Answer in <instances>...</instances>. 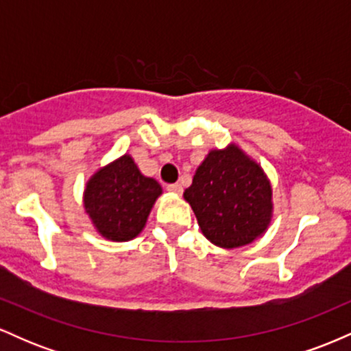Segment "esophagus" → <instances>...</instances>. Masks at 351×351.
<instances>
[{
  "mask_svg": "<svg viewBox=\"0 0 351 351\" xmlns=\"http://www.w3.org/2000/svg\"><path fill=\"white\" fill-rule=\"evenodd\" d=\"M167 189L171 193H176V195H181L183 193V186H181L180 183H171V184H167Z\"/></svg>",
  "mask_w": 351,
  "mask_h": 351,
  "instance_id": "34e87169",
  "label": "esophagus"
}]
</instances>
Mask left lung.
<instances>
[{
  "label": "left lung",
  "mask_w": 351,
  "mask_h": 351,
  "mask_svg": "<svg viewBox=\"0 0 351 351\" xmlns=\"http://www.w3.org/2000/svg\"><path fill=\"white\" fill-rule=\"evenodd\" d=\"M271 196L259 165L236 147L209 152L191 186L184 189L203 234L228 249L252 243L267 229Z\"/></svg>",
  "instance_id": "obj_1"
}]
</instances>
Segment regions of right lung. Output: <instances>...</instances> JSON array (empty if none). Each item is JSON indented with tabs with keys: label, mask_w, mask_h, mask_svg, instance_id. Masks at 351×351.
Returning <instances> with one entry per match:
<instances>
[{
	"label": "right lung",
	"mask_w": 351,
	"mask_h": 351,
	"mask_svg": "<svg viewBox=\"0 0 351 351\" xmlns=\"http://www.w3.org/2000/svg\"><path fill=\"white\" fill-rule=\"evenodd\" d=\"M162 186L138 171L134 160L122 156L95 173L86 188V211L104 237L128 241L142 231Z\"/></svg>",
	"instance_id": "1"
}]
</instances>
